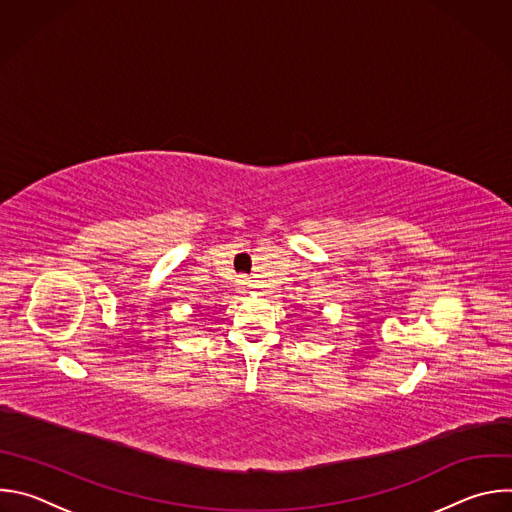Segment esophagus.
I'll use <instances>...</instances> for the list:
<instances>
[{
    "mask_svg": "<svg viewBox=\"0 0 512 512\" xmlns=\"http://www.w3.org/2000/svg\"><path fill=\"white\" fill-rule=\"evenodd\" d=\"M241 283H243V285H245V283H247V281H245V277H241Z\"/></svg>",
    "mask_w": 512,
    "mask_h": 512,
    "instance_id": "esophagus-1",
    "label": "esophagus"
}]
</instances>
